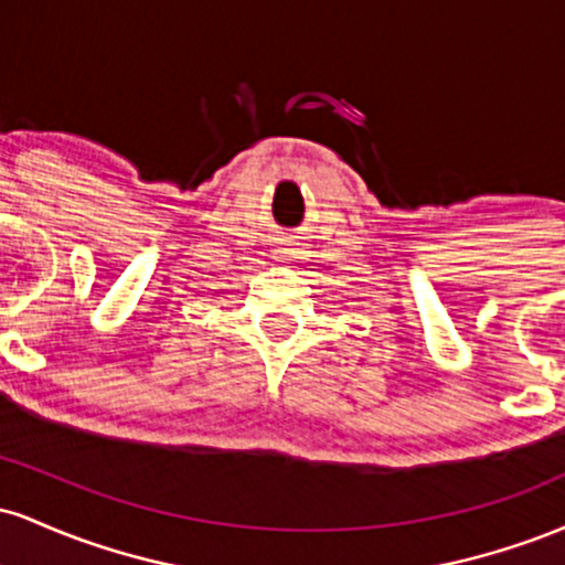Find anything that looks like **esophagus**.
<instances>
[{
  "label": "esophagus",
  "instance_id": "esophagus-1",
  "mask_svg": "<svg viewBox=\"0 0 565 565\" xmlns=\"http://www.w3.org/2000/svg\"><path fill=\"white\" fill-rule=\"evenodd\" d=\"M295 255H297V252H295V244H291V242H287V244L278 246V249H276V260H278V263L295 260Z\"/></svg>",
  "mask_w": 565,
  "mask_h": 565
}]
</instances>
